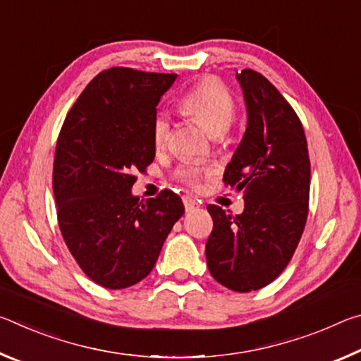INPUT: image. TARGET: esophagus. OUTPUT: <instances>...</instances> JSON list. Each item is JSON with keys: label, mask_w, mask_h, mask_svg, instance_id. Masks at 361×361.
Masks as SVG:
<instances>
[{"label": "esophagus", "mask_w": 361, "mask_h": 361, "mask_svg": "<svg viewBox=\"0 0 361 361\" xmlns=\"http://www.w3.org/2000/svg\"><path fill=\"white\" fill-rule=\"evenodd\" d=\"M183 202H185L186 212H194V210L199 209V202H197V200H194L192 197H189V195H186V197L183 199Z\"/></svg>", "instance_id": "34e87169"}]
</instances>
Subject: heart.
<instances>
[{
  "mask_svg": "<svg viewBox=\"0 0 361 361\" xmlns=\"http://www.w3.org/2000/svg\"><path fill=\"white\" fill-rule=\"evenodd\" d=\"M180 108L189 118L200 122L210 137H219L228 132L235 116V103L226 85L218 79H204L181 97ZM170 118L166 113H157L152 121V143L162 149L169 143ZM176 176L188 185H197L202 172L195 167H183Z\"/></svg>",
  "mask_w": 361,
  "mask_h": 361,
  "instance_id": "heart-1",
  "label": "heart"
}]
</instances>
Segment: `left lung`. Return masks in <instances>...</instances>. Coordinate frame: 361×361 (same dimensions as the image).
Here are the masks:
<instances>
[{
	"instance_id": "8db88e82",
	"label": "left lung",
	"mask_w": 361,
	"mask_h": 361,
	"mask_svg": "<svg viewBox=\"0 0 361 361\" xmlns=\"http://www.w3.org/2000/svg\"><path fill=\"white\" fill-rule=\"evenodd\" d=\"M247 129L224 170L243 191L245 209L231 216L209 205L213 231L205 256L212 277L239 293L259 290L288 266L309 212L310 161L304 129L283 95L253 70L237 73Z\"/></svg>"
}]
</instances>
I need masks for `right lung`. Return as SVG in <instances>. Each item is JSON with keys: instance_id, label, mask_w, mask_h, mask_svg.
<instances>
[{"instance_id": "1", "label": "right lung", "mask_w": 361, "mask_h": 361, "mask_svg": "<svg viewBox=\"0 0 361 361\" xmlns=\"http://www.w3.org/2000/svg\"><path fill=\"white\" fill-rule=\"evenodd\" d=\"M175 79L122 66L102 71L60 130L52 175L60 231L85 276L109 290L148 276L185 213L169 189L145 202L132 194L133 173L154 159L156 106Z\"/></svg>"}]
</instances>
